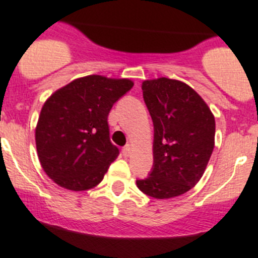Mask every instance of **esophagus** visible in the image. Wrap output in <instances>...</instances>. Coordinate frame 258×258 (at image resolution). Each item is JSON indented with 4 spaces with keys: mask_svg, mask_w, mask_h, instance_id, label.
<instances>
[{
    "mask_svg": "<svg viewBox=\"0 0 258 258\" xmlns=\"http://www.w3.org/2000/svg\"><path fill=\"white\" fill-rule=\"evenodd\" d=\"M131 152H132L131 145H126L123 149H122V154H123L124 157H130V155H131Z\"/></svg>",
    "mask_w": 258,
    "mask_h": 258,
    "instance_id": "esophagus-1",
    "label": "esophagus"
}]
</instances>
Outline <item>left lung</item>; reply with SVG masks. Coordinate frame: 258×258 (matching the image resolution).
I'll return each mask as SVG.
<instances>
[{
  "instance_id": "8db88e82",
  "label": "left lung",
  "mask_w": 258,
  "mask_h": 258,
  "mask_svg": "<svg viewBox=\"0 0 258 258\" xmlns=\"http://www.w3.org/2000/svg\"><path fill=\"white\" fill-rule=\"evenodd\" d=\"M141 87L154 141L152 171L136 185L153 198H173L203 176L215 146V117L203 99L180 81L158 78Z\"/></svg>"
}]
</instances>
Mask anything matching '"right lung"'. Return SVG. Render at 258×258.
<instances>
[{
  "label": "right lung",
  "mask_w": 258,
  "mask_h": 258,
  "mask_svg": "<svg viewBox=\"0 0 258 258\" xmlns=\"http://www.w3.org/2000/svg\"><path fill=\"white\" fill-rule=\"evenodd\" d=\"M130 80L87 76L64 86L43 104L36 128L39 162L66 189L96 186L119 154L109 136L108 115L132 89Z\"/></svg>",
  "instance_id": "obj_1"
}]
</instances>
